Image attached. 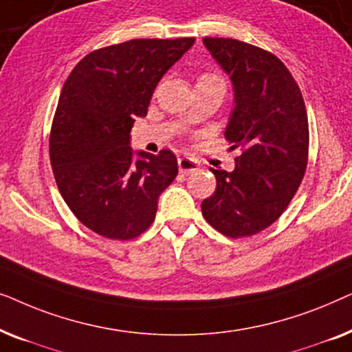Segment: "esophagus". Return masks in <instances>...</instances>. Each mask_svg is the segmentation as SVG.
<instances>
[{
    "label": "esophagus",
    "mask_w": 352,
    "mask_h": 352,
    "mask_svg": "<svg viewBox=\"0 0 352 352\" xmlns=\"http://www.w3.org/2000/svg\"><path fill=\"white\" fill-rule=\"evenodd\" d=\"M177 165H179V173L182 175H190V173H195L199 170V163H197L194 158H189V157H181L179 160H177Z\"/></svg>",
    "instance_id": "1"
}]
</instances>
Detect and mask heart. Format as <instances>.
I'll return each mask as SVG.
<instances>
[{
    "mask_svg": "<svg viewBox=\"0 0 352 352\" xmlns=\"http://www.w3.org/2000/svg\"><path fill=\"white\" fill-rule=\"evenodd\" d=\"M201 78H213V80H219L218 76H214V75H205V76H201ZM221 81V80H219Z\"/></svg>",
    "mask_w": 352,
    "mask_h": 352,
    "instance_id": "1",
    "label": "heart"
}]
</instances>
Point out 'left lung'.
<instances>
[{
  "label": "left lung",
  "instance_id": "left-lung-1",
  "mask_svg": "<svg viewBox=\"0 0 352 352\" xmlns=\"http://www.w3.org/2000/svg\"><path fill=\"white\" fill-rule=\"evenodd\" d=\"M204 45L234 88L224 136L240 148L232 171L213 170L204 218L228 237H247L278 219L301 184L309 151L306 105L295 78L271 52L232 38Z\"/></svg>",
  "mask_w": 352,
  "mask_h": 352
}]
</instances>
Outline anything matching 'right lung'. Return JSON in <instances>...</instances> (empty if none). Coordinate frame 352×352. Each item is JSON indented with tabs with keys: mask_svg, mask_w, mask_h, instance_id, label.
<instances>
[{
	"mask_svg": "<svg viewBox=\"0 0 352 352\" xmlns=\"http://www.w3.org/2000/svg\"><path fill=\"white\" fill-rule=\"evenodd\" d=\"M194 38L131 40L89 52L57 102L50 157L59 192L86 228L129 240L153 223L158 197L177 176L171 151L131 148V128L146 117L162 76Z\"/></svg>",
	"mask_w": 352,
	"mask_h": 352,
	"instance_id": "1",
	"label": "right lung"
}]
</instances>
